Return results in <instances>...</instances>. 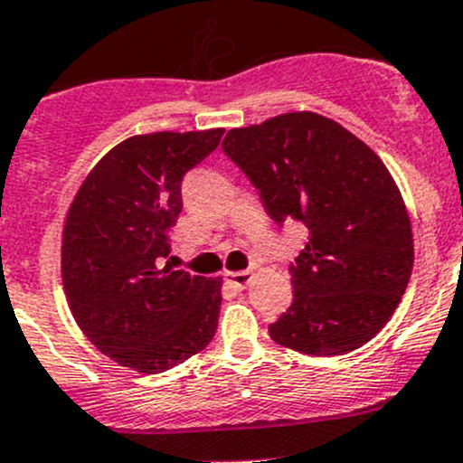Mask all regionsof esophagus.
Returning <instances> with one entry per match:
<instances>
[{"instance_id": "obj_1", "label": "esophagus", "mask_w": 463, "mask_h": 463, "mask_svg": "<svg viewBox=\"0 0 463 463\" xmlns=\"http://www.w3.org/2000/svg\"><path fill=\"white\" fill-rule=\"evenodd\" d=\"M226 278L231 285L237 287V289H244V287L250 282V278H253V271H249V269H246V271H232V273H226Z\"/></svg>"}]
</instances>
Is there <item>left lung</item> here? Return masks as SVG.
Wrapping results in <instances>:
<instances>
[{
  "mask_svg": "<svg viewBox=\"0 0 463 463\" xmlns=\"http://www.w3.org/2000/svg\"><path fill=\"white\" fill-rule=\"evenodd\" d=\"M222 149L273 222L307 228L289 264L294 300L269 326L271 339L323 357L373 339L414 267L410 214L383 160L351 131L305 110L232 128Z\"/></svg>",
  "mask_w": 463,
  "mask_h": 463,
  "instance_id": "left-lung-1",
  "label": "left lung"
}]
</instances>
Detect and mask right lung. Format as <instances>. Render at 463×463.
<instances>
[{
    "label": "right lung",
    "mask_w": 463,
    "mask_h": 463,
    "mask_svg": "<svg viewBox=\"0 0 463 463\" xmlns=\"http://www.w3.org/2000/svg\"><path fill=\"white\" fill-rule=\"evenodd\" d=\"M223 128L133 136L85 176L62 228V287L83 335L103 355L163 373L217 332L222 278L163 264L183 210L181 183L217 149Z\"/></svg>",
    "instance_id": "right-lung-1"
}]
</instances>
